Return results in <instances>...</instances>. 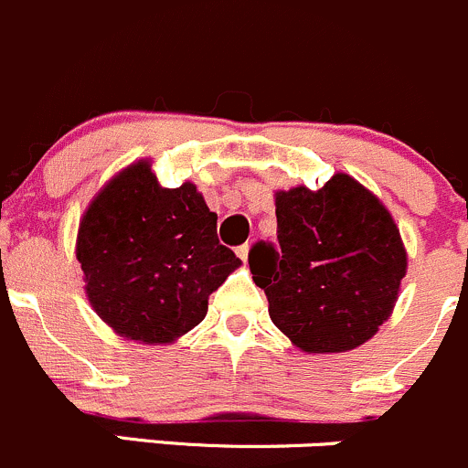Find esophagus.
Segmentation results:
<instances>
[{"mask_svg":"<svg viewBox=\"0 0 468 468\" xmlns=\"http://www.w3.org/2000/svg\"><path fill=\"white\" fill-rule=\"evenodd\" d=\"M249 249H251V244H242V247H238V249H235V253H238V256L239 258H242V261L244 262H247V258H249Z\"/></svg>","mask_w":468,"mask_h":468,"instance_id":"1","label":"esophagus"}]
</instances>
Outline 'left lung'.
<instances>
[{"mask_svg": "<svg viewBox=\"0 0 468 468\" xmlns=\"http://www.w3.org/2000/svg\"><path fill=\"white\" fill-rule=\"evenodd\" d=\"M274 198L279 249L258 242L249 253L271 322L308 355L359 347L388 320L407 274L391 212L347 174Z\"/></svg>", "mask_w": 468, "mask_h": 468, "instance_id": "8db88e82", "label": "left lung"}]
</instances>
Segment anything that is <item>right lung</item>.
Returning <instances> with one entry per match:
<instances>
[{
	"instance_id": "obj_1",
	"label": "right lung",
	"mask_w": 468,
	"mask_h": 468,
	"mask_svg": "<svg viewBox=\"0 0 468 468\" xmlns=\"http://www.w3.org/2000/svg\"><path fill=\"white\" fill-rule=\"evenodd\" d=\"M75 253L93 311L119 335L146 345L194 329L210 294L242 265L217 239V215L197 185L162 187L148 160L95 194Z\"/></svg>"
}]
</instances>
